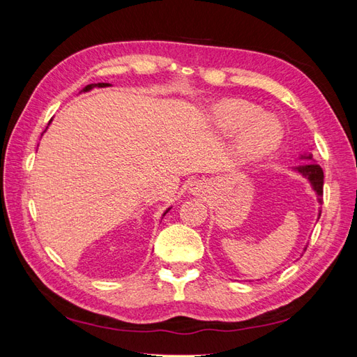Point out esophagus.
Returning a JSON list of instances; mask_svg holds the SVG:
<instances>
[{
    "instance_id": "esophagus-1",
    "label": "esophagus",
    "mask_w": 357,
    "mask_h": 357,
    "mask_svg": "<svg viewBox=\"0 0 357 357\" xmlns=\"http://www.w3.org/2000/svg\"><path fill=\"white\" fill-rule=\"evenodd\" d=\"M190 190L193 195L201 196L204 193V190H206V183H202V181H195L190 187Z\"/></svg>"
}]
</instances>
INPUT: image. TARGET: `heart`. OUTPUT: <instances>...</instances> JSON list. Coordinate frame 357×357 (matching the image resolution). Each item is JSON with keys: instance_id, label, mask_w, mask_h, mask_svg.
Returning a JSON list of instances; mask_svg holds the SVG:
<instances>
[{"instance_id": "1", "label": "heart", "mask_w": 357, "mask_h": 357, "mask_svg": "<svg viewBox=\"0 0 357 357\" xmlns=\"http://www.w3.org/2000/svg\"><path fill=\"white\" fill-rule=\"evenodd\" d=\"M218 119L227 128H242L248 123L244 135V146L252 155H264L275 149L280 138H282V128L275 118L261 115V109L257 105L231 100L221 104L218 107Z\"/></svg>"}]
</instances>
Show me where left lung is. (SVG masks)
<instances>
[{"label":"left lung","mask_w":357,"mask_h":357,"mask_svg":"<svg viewBox=\"0 0 357 357\" xmlns=\"http://www.w3.org/2000/svg\"><path fill=\"white\" fill-rule=\"evenodd\" d=\"M304 159H310V161H313V156L308 155V156H302ZM296 170H298L302 176H305L310 184H312L313 190L317 193V198H319V202L322 204V195H324V172L321 169L319 164L316 162H310L307 165H299L296 167ZM321 216V215H319Z\"/></svg>","instance_id":"obj_1"}]
</instances>
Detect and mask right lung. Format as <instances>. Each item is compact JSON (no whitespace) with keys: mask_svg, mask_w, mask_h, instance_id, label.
I'll return each instance as SVG.
<instances>
[{"mask_svg":"<svg viewBox=\"0 0 357 357\" xmlns=\"http://www.w3.org/2000/svg\"><path fill=\"white\" fill-rule=\"evenodd\" d=\"M109 84H107V82H98V84H89V86H86L84 89H82V92H89V90H92L93 87H107ZM170 210V208H169ZM169 210H167V211H169ZM167 211H165V213H167ZM164 213V215H165Z\"/></svg>","mask_w":357,"mask_h":357,"instance_id":"obj_1","label":"right lung"}]
</instances>
